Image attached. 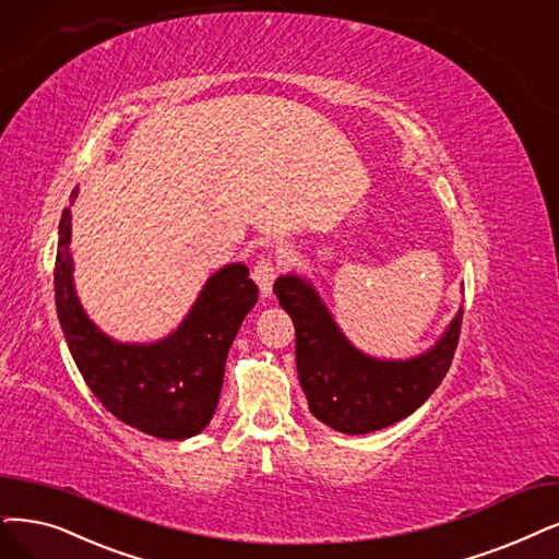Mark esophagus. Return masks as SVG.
Here are the masks:
<instances>
[{"label": "esophagus", "mask_w": 559, "mask_h": 559, "mask_svg": "<svg viewBox=\"0 0 559 559\" xmlns=\"http://www.w3.org/2000/svg\"><path fill=\"white\" fill-rule=\"evenodd\" d=\"M252 277H254L257 286L261 288V294H263V296H271V292H273V282H275V277H277V263H275L273 254H263V257H259V261L254 263Z\"/></svg>", "instance_id": "esophagus-1"}]
</instances>
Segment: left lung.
Listing matches in <instances>:
<instances>
[{
  "mask_svg": "<svg viewBox=\"0 0 559 559\" xmlns=\"http://www.w3.org/2000/svg\"><path fill=\"white\" fill-rule=\"evenodd\" d=\"M273 288L294 319L296 365L309 411L334 431L360 436L408 417L431 396L452 365L463 311L431 350L413 360L385 362L346 342L305 280L286 275Z\"/></svg>",
  "mask_w": 559,
  "mask_h": 559,
  "instance_id": "left-lung-1",
  "label": "left lung"
}]
</instances>
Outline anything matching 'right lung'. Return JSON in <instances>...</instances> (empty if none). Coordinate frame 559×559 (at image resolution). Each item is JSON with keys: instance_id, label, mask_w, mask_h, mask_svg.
Returning <instances> with one entry per match:
<instances>
[{"instance_id": "1", "label": "right lung", "mask_w": 559, "mask_h": 559, "mask_svg": "<svg viewBox=\"0 0 559 559\" xmlns=\"http://www.w3.org/2000/svg\"><path fill=\"white\" fill-rule=\"evenodd\" d=\"M75 190L71 199H75ZM71 211L59 222L55 298L66 344L100 404L142 433L183 440L211 421L236 332L259 288L242 263L225 265L199 294L188 319L148 346L111 342L86 319L73 288Z\"/></svg>"}]
</instances>
